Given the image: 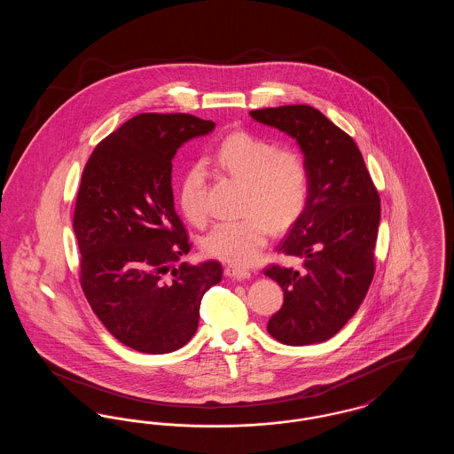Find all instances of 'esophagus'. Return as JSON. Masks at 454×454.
<instances>
[{"mask_svg": "<svg viewBox=\"0 0 454 454\" xmlns=\"http://www.w3.org/2000/svg\"><path fill=\"white\" fill-rule=\"evenodd\" d=\"M224 274L228 276V278H233V279H237V281H243V279H248L252 274H250V270H247V269H239V267H226L224 269Z\"/></svg>", "mask_w": 454, "mask_h": 454, "instance_id": "34e87169", "label": "esophagus"}]
</instances>
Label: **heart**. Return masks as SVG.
<instances>
[{"mask_svg":"<svg viewBox=\"0 0 454 454\" xmlns=\"http://www.w3.org/2000/svg\"><path fill=\"white\" fill-rule=\"evenodd\" d=\"M217 167L245 184L239 221L219 223L202 239V250L213 259L245 267L259 259L269 226L284 231L301 216L309 178L301 154L276 148L252 132H233L217 146ZM207 175L204 167H191L180 180L178 206L191 223L207 217Z\"/></svg>","mask_w":454,"mask_h":454,"instance_id":"1","label":"heart"}]
</instances>
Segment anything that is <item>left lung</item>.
Instances as JSON below:
<instances>
[{
    "label": "left lung",
    "instance_id": "left-lung-1",
    "mask_svg": "<svg viewBox=\"0 0 454 454\" xmlns=\"http://www.w3.org/2000/svg\"><path fill=\"white\" fill-rule=\"evenodd\" d=\"M250 115L296 139L309 178L306 207L278 248L301 259V269H265L284 291L267 332L287 346L325 342L366 298L374 276L380 195L354 139L320 110L282 106Z\"/></svg>",
    "mask_w": 454,
    "mask_h": 454
}]
</instances>
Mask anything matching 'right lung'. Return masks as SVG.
I'll list each match as a JSON object with an SVG mask.
<instances>
[{
	"instance_id": "add662e5",
	"label": "right lung",
	"mask_w": 454,
	"mask_h": 454,
	"mask_svg": "<svg viewBox=\"0 0 454 454\" xmlns=\"http://www.w3.org/2000/svg\"><path fill=\"white\" fill-rule=\"evenodd\" d=\"M215 126L189 114H139L98 143L82 175L73 217L80 282L98 320L134 350L185 346L202 296L221 281L216 260L173 265L191 250L173 206V156Z\"/></svg>"
}]
</instances>
